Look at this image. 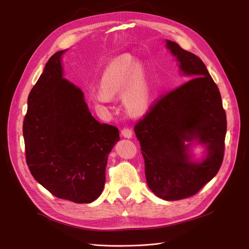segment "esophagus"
Instances as JSON below:
<instances>
[{
    "label": "esophagus",
    "mask_w": 249,
    "mask_h": 249,
    "mask_svg": "<svg viewBox=\"0 0 249 249\" xmlns=\"http://www.w3.org/2000/svg\"><path fill=\"white\" fill-rule=\"evenodd\" d=\"M122 135H123L124 138H127V139H130V138L133 137V133H132V131L130 129H123Z\"/></svg>",
    "instance_id": "esophagus-1"
}]
</instances>
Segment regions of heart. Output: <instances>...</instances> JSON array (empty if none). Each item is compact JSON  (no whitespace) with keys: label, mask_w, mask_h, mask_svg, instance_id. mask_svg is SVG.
<instances>
[{"label":"heart","mask_w":249,"mask_h":249,"mask_svg":"<svg viewBox=\"0 0 249 249\" xmlns=\"http://www.w3.org/2000/svg\"><path fill=\"white\" fill-rule=\"evenodd\" d=\"M123 89V103L126 112L135 117L144 115L152 104V89L144 66L130 55L116 57L105 67L94 102L106 104Z\"/></svg>","instance_id":"1"}]
</instances>
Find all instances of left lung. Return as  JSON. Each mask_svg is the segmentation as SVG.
<instances>
[{
    "label": "left lung",
    "instance_id": "8db88e82",
    "mask_svg": "<svg viewBox=\"0 0 249 249\" xmlns=\"http://www.w3.org/2000/svg\"><path fill=\"white\" fill-rule=\"evenodd\" d=\"M178 72L191 79L158 102L135 125L150 190L164 200L197 193L223 160L227 115L217 85L201 60L178 43L165 40ZM204 153L195 160L193 147Z\"/></svg>",
    "mask_w": 249,
    "mask_h": 249
}]
</instances>
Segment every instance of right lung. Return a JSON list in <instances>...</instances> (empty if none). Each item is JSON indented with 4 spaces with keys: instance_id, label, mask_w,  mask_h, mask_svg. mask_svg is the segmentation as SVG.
<instances>
[{
    "instance_id": "1",
    "label": "right lung",
    "mask_w": 249,
    "mask_h": 249,
    "mask_svg": "<svg viewBox=\"0 0 249 249\" xmlns=\"http://www.w3.org/2000/svg\"><path fill=\"white\" fill-rule=\"evenodd\" d=\"M66 51L49 59L28 96L26 159L33 178L56 197L90 203L104 190L107 159L119 131L97 122L82 90L63 77Z\"/></svg>"
}]
</instances>
